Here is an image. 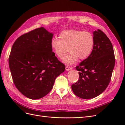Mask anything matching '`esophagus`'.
<instances>
[{"mask_svg":"<svg viewBox=\"0 0 125 125\" xmlns=\"http://www.w3.org/2000/svg\"><path fill=\"white\" fill-rule=\"evenodd\" d=\"M72 69V68L68 66H66V71H69Z\"/></svg>","mask_w":125,"mask_h":125,"instance_id":"obj_1","label":"esophagus"}]
</instances>
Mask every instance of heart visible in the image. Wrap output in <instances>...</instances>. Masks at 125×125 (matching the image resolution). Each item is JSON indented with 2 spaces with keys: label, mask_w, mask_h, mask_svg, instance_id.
<instances>
[{
  "label": "heart",
  "mask_w": 125,
  "mask_h": 125,
  "mask_svg": "<svg viewBox=\"0 0 125 125\" xmlns=\"http://www.w3.org/2000/svg\"><path fill=\"white\" fill-rule=\"evenodd\" d=\"M59 38L54 37L51 40V49L57 57L62 58L69 48L70 53L62 60L67 65L75 63L78 58L80 60L88 58L95 44L94 35L89 31L67 30L60 33Z\"/></svg>",
  "instance_id": "heart-1"
}]
</instances>
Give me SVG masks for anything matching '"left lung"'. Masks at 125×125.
<instances>
[{"label":"left lung","instance_id":"8db88e82","mask_svg":"<svg viewBox=\"0 0 125 125\" xmlns=\"http://www.w3.org/2000/svg\"><path fill=\"white\" fill-rule=\"evenodd\" d=\"M93 50L88 58L75 67L79 80L71 85L75 95L90 99L99 95L106 89L111 80L115 66V55L111 41L98 29L93 32Z\"/></svg>","mask_w":125,"mask_h":125}]
</instances>
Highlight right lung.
Listing matches in <instances>:
<instances>
[{
  "label": "right lung",
  "mask_w": 125,
  "mask_h": 125,
  "mask_svg": "<svg viewBox=\"0 0 125 125\" xmlns=\"http://www.w3.org/2000/svg\"><path fill=\"white\" fill-rule=\"evenodd\" d=\"M52 35L44 28L35 29L18 37L11 48L9 65L13 81L29 99L46 95L65 71V66L51 49Z\"/></svg>",
  "instance_id": "right-lung-1"
}]
</instances>
